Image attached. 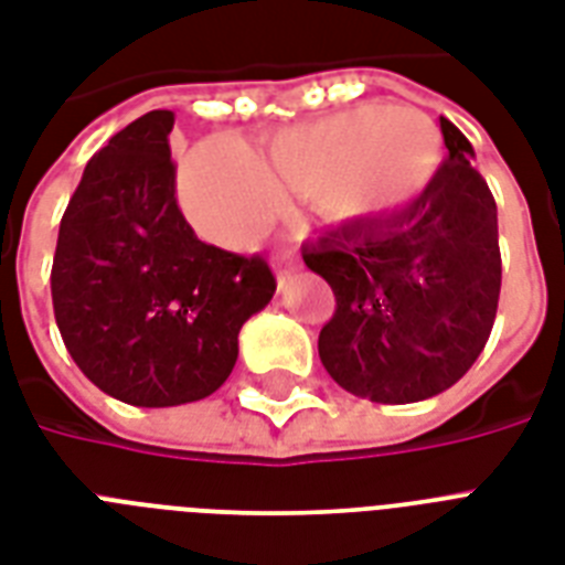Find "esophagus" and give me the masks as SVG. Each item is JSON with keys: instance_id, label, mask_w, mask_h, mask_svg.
Masks as SVG:
<instances>
[{"instance_id": "1", "label": "esophagus", "mask_w": 565, "mask_h": 565, "mask_svg": "<svg viewBox=\"0 0 565 565\" xmlns=\"http://www.w3.org/2000/svg\"><path fill=\"white\" fill-rule=\"evenodd\" d=\"M287 281H290V273H287V269H278V292L287 287Z\"/></svg>"}]
</instances>
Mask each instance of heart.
Instances as JSON below:
<instances>
[{
  "label": "heart",
  "instance_id": "obj_1",
  "mask_svg": "<svg viewBox=\"0 0 565 565\" xmlns=\"http://www.w3.org/2000/svg\"><path fill=\"white\" fill-rule=\"evenodd\" d=\"M439 154L422 110L354 105L278 128L252 154L234 137L204 140L181 161L179 199L202 237L243 248L299 195L334 225L386 220L428 188Z\"/></svg>",
  "mask_w": 565,
  "mask_h": 565
}]
</instances>
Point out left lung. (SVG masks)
I'll return each instance as SVG.
<instances>
[{
  "label": "left lung",
  "instance_id": "1",
  "mask_svg": "<svg viewBox=\"0 0 565 565\" xmlns=\"http://www.w3.org/2000/svg\"><path fill=\"white\" fill-rule=\"evenodd\" d=\"M448 161L402 211L340 225L301 248L337 296L319 331L328 375L358 398L411 404L469 372L501 292L499 211L460 128L439 119Z\"/></svg>",
  "mask_w": 565,
  "mask_h": 565
}]
</instances>
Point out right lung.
<instances>
[{"mask_svg":"<svg viewBox=\"0 0 565 565\" xmlns=\"http://www.w3.org/2000/svg\"><path fill=\"white\" fill-rule=\"evenodd\" d=\"M172 110H149L84 167L52 264L57 331L102 393L175 407L216 393L248 317L273 301L264 257L195 237L175 202Z\"/></svg>","mask_w":565,"mask_h":565,"instance_id":"1","label":"right lung"}]
</instances>
